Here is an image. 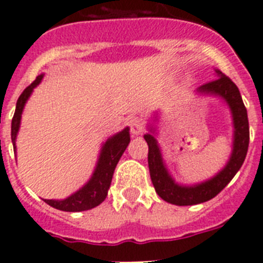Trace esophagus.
<instances>
[{
	"label": "esophagus",
	"mask_w": 263,
	"mask_h": 263,
	"mask_svg": "<svg viewBox=\"0 0 263 263\" xmlns=\"http://www.w3.org/2000/svg\"><path fill=\"white\" fill-rule=\"evenodd\" d=\"M129 125L130 130H132V134H134V136H139V134H142L145 132V126H143V122L141 118L133 117L130 120Z\"/></svg>",
	"instance_id": "obj_1"
}]
</instances>
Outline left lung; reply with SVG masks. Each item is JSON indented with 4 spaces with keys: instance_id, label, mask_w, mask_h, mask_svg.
Here are the masks:
<instances>
[{
    "instance_id": "1",
    "label": "left lung",
    "mask_w": 263,
    "mask_h": 263,
    "mask_svg": "<svg viewBox=\"0 0 263 263\" xmlns=\"http://www.w3.org/2000/svg\"><path fill=\"white\" fill-rule=\"evenodd\" d=\"M217 79L211 83L201 85L195 90L196 95L203 96H213L221 99L231 110L232 125H233V142H232V153L227 164L222 167L215 176L206 179L204 182L195 184H180L175 182V179L170 174L163 160L162 150L157 141L158 122L159 113L153 115L152 122H148V133L143 136L148 145V170L150 178L155 192L164 201L175 205H195L204 201H208L227 187L233 176L238 173L245 160L248 147H249V121L248 111L243 105L240 90L231 79L225 76L220 69L215 68Z\"/></svg>"
}]
</instances>
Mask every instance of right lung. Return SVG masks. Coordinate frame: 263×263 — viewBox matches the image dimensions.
I'll use <instances>...</instances> for the list:
<instances>
[{
	"mask_svg": "<svg viewBox=\"0 0 263 263\" xmlns=\"http://www.w3.org/2000/svg\"><path fill=\"white\" fill-rule=\"evenodd\" d=\"M43 76H45L43 73L36 76L35 80L23 90L17 101L15 113H14V117L11 120V142H13L15 154H17L15 141H17V134L21 127V118H22L23 109H25L29 97L31 96L34 88L41 84ZM129 130V127H125L124 130L116 133L115 136L109 137L103 143V146L100 148L99 159H97L93 174L83 187L79 188L78 191L69 195L66 199H62V200H53V199L52 200H47L46 199V203L48 205L53 206V208H57V210L66 211V212L88 211L103 203L105 200L106 195H108V190L110 187L116 166H117L118 160L122 157L130 142Z\"/></svg>",
	"mask_w": 263,
	"mask_h": 263,
	"instance_id": "obj_1",
	"label": "right lung"
}]
</instances>
